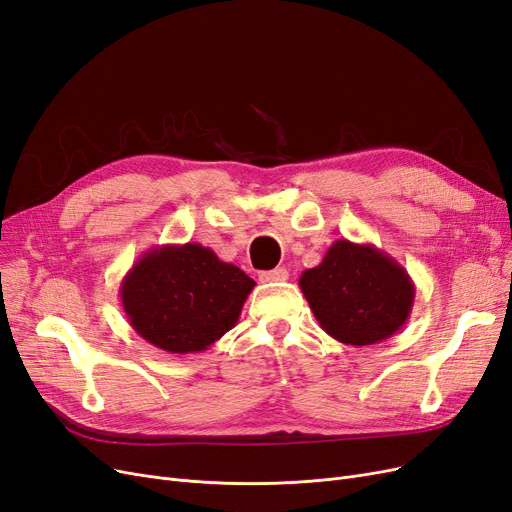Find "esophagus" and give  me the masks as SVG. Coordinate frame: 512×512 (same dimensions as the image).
Listing matches in <instances>:
<instances>
[{
	"label": "esophagus",
	"instance_id": "1",
	"mask_svg": "<svg viewBox=\"0 0 512 512\" xmlns=\"http://www.w3.org/2000/svg\"><path fill=\"white\" fill-rule=\"evenodd\" d=\"M287 278H289L287 268H276V270L261 272V274H259V280H261V282H280V280H287Z\"/></svg>",
	"mask_w": 512,
	"mask_h": 512
}]
</instances>
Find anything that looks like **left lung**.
<instances>
[{"label": "left lung", "instance_id": "left-lung-1", "mask_svg": "<svg viewBox=\"0 0 512 512\" xmlns=\"http://www.w3.org/2000/svg\"><path fill=\"white\" fill-rule=\"evenodd\" d=\"M299 287L318 325L346 346L380 344L411 314L415 285L407 270L375 244L339 238Z\"/></svg>", "mask_w": 512, "mask_h": 512}]
</instances>
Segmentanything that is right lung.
Masks as SVG:
<instances>
[{
  "label": "right lung",
  "mask_w": 512,
  "mask_h": 512,
  "mask_svg": "<svg viewBox=\"0 0 512 512\" xmlns=\"http://www.w3.org/2000/svg\"><path fill=\"white\" fill-rule=\"evenodd\" d=\"M255 280L198 242L145 251L120 287L130 327L170 354L208 350L230 331Z\"/></svg>",
  "instance_id": "add662e5"
}]
</instances>
